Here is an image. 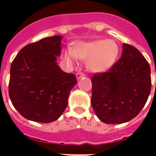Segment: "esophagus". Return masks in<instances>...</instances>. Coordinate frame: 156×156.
Wrapping results in <instances>:
<instances>
[{"label": "esophagus", "instance_id": "obj_1", "mask_svg": "<svg viewBox=\"0 0 156 156\" xmlns=\"http://www.w3.org/2000/svg\"><path fill=\"white\" fill-rule=\"evenodd\" d=\"M85 74L83 73H77V74H76V78H77V79H80V78H83V77H85Z\"/></svg>", "mask_w": 156, "mask_h": 156}]
</instances>
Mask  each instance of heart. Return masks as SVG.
Listing matches in <instances>:
<instances>
[{
    "label": "heart",
    "mask_w": 156,
    "mask_h": 156,
    "mask_svg": "<svg viewBox=\"0 0 156 156\" xmlns=\"http://www.w3.org/2000/svg\"><path fill=\"white\" fill-rule=\"evenodd\" d=\"M120 53V48L112 40H95L74 44L73 49L66 48L61 57L69 66H74L78 59L86 61L88 70L95 73H104L110 70L116 64Z\"/></svg>",
    "instance_id": "1"
}]
</instances>
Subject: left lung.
Wrapping results in <instances>:
<instances>
[{
	"label": "left lung",
	"mask_w": 156,
	"mask_h": 156,
	"mask_svg": "<svg viewBox=\"0 0 156 156\" xmlns=\"http://www.w3.org/2000/svg\"><path fill=\"white\" fill-rule=\"evenodd\" d=\"M91 83V106L98 118L106 124L125 123L140 112L149 97L150 66L136 48L123 44L119 61L108 72L95 74Z\"/></svg>",
	"instance_id": "1"
}]
</instances>
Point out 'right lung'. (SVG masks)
Returning a JSON list of instances; mask_svg holds the SVG:
<instances>
[{
    "label": "right lung",
    "instance_id": "1",
    "mask_svg": "<svg viewBox=\"0 0 156 156\" xmlns=\"http://www.w3.org/2000/svg\"><path fill=\"white\" fill-rule=\"evenodd\" d=\"M62 38L55 35L27 44L12 62L9 95L13 107L27 120L40 123L57 120L77 84L75 75L64 72L56 62Z\"/></svg>",
    "mask_w": 156,
    "mask_h": 156
}]
</instances>
